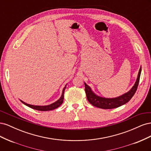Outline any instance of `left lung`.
Wrapping results in <instances>:
<instances>
[{
  "label": "left lung",
  "instance_id": "left-lung-1",
  "mask_svg": "<svg viewBox=\"0 0 151 151\" xmlns=\"http://www.w3.org/2000/svg\"><path fill=\"white\" fill-rule=\"evenodd\" d=\"M140 73L141 68H140L137 79L136 80L134 86L132 87V88L129 91V92L115 98H105L98 96L97 95H96L93 91H91L89 87L86 83H84L85 92L87 96V99H88V101L91 104L93 105V106L102 109L116 108L122 106L123 104H125V103L130 101L131 98L134 96V95L136 92L139 83Z\"/></svg>",
  "mask_w": 151,
  "mask_h": 151
}]
</instances>
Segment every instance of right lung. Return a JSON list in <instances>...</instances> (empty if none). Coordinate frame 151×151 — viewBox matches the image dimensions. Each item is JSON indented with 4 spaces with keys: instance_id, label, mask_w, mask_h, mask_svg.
Returning a JSON list of instances; mask_svg holds the SVG:
<instances>
[{
    "instance_id": "1",
    "label": "right lung",
    "mask_w": 151,
    "mask_h": 151,
    "mask_svg": "<svg viewBox=\"0 0 151 151\" xmlns=\"http://www.w3.org/2000/svg\"><path fill=\"white\" fill-rule=\"evenodd\" d=\"M66 88V86L64 87V88H63V91H62V94L60 98L56 102H55L51 104L50 105H47V106H34V105H31V104H28L26 103H24L23 101H22L23 103L26 106H28V107L31 108H33L35 109H36V110H39V111H50V110H53V109L57 108L58 107H59L60 106V105L63 103V97H64V92H65V89Z\"/></svg>"
}]
</instances>
